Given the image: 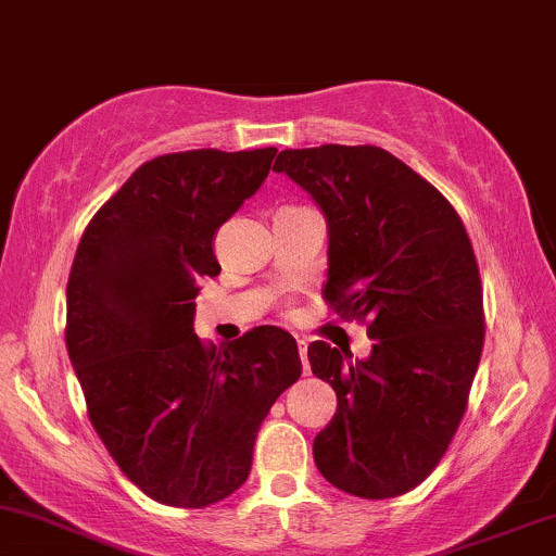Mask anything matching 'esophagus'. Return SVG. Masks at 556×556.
I'll use <instances>...</instances> for the list:
<instances>
[{
    "label": "esophagus",
    "mask_w": 556,
    "mask_h": 556,
    "mask_svg": "<svg viewBox=\"0 0 556 556\" xmlns=\"http://www.w3.org/2000/svg\"><path fill=\"white\" fill-rule=\"evenodd\" d=\"M296 345H299V355H301V363H304V374H306L309 371V358H306V353H309V342H306L304 338H299Z\"/></svg>",
    "instance_id": "obj_1"
}]
</instances>
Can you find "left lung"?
Returning <instances> with one entry per match:
<instances>
[{
    "instance_id": "1",
    "label": "left lung",
    "mask_w": 556,
    "mask_h": 556,
    "mask_svg": "<svg viewBox=\"0 0 556 556\" xmlns=\"http://www.w3.org/2000/svg\"><path fill=\"white\" fill-rule=\"evenodd\" d=\"M273 169L325 211L330 270L321 296L374 340L371 358L355 363L325 340L309 345L314 376L338 394V413L314 438V462L348 495L400 497L441 464L482 358L471 239L441 190L387 149H286Z\"/></svg>"
}]
</instances>
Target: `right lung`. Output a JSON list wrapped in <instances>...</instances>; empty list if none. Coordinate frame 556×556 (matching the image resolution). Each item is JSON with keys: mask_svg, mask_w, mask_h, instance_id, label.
Here are the masks:
<instances>
[{"mask_svg": "<svg viewBox=\"0 0 556 556\" xmlns=\"http://www.w3.org/2000/svg\"><path fill=\"white\" fill-rule=\"evenodd\" d=\"M276 147L162 154L87 224L66 286V351L87 417L156 503L205 508L247 482L257 430L301 376L296 340L252 327L226 348L193 332L214 235L270 173Z\"/></svg>", "mask_w": 556, "mask_h": 556, "instance_id": "add662e5", "label": "right lung"}]
</instances>
